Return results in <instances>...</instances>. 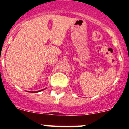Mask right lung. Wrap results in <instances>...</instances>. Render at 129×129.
Masks as SVG:
<instances>
[{"mask_svg": "<svg viewBox=\"0 0 129 129\" xmlns=\"http://www.w3.org/2000/svg\"><path fill=\"white\" fill-rule=\"evenodd\" d=\"M44 90V89H43ZM41 90H39V91H38V92H40V91H41Z\"/></svg>", "mask_w": 129, "mask_h": 129, "instance_id": "1", "label": "right lung"}]
</instances>
